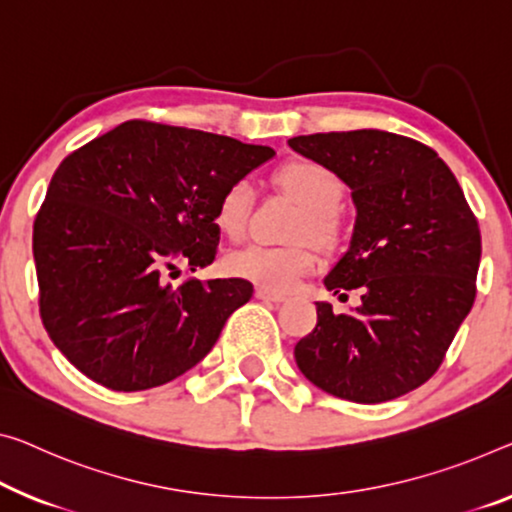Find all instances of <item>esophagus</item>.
Wrapping results in <instances>:
<instances>
[{"mask_svg":"<svg viewBox=\"0 0 512 512\" xmlns=\"http://www.w3.org/2000/svg\"><path fill=\"white\" fill-rule=\"evenodd\" d=\"M256 297H258V300H263V302H274V304L288 300V297L283 293H274V290H265V288H256Z\"/></svg>","mask_w":512,"mask_h":512,"instance_id":"1","label":"esophagus"}]
</instances>
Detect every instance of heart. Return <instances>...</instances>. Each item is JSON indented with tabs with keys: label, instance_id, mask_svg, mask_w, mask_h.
<instances>
[{
	"label": "heart",
	"instance_id": "heart-1",
	"mask_svg": "<svg viewBox=\"0 0 512 512\" xmlns=\"http://www.w3.org/2000/svg\"><path fill=\"white\" fill-rule=\"evenodd\" d=\"M274 183L304 208L295 238H311L320 245H334L341 235V215L336 206L343 199V180L318 160H290L274 171ZM254 185L238 178L224 187L215 208V222L231 240L247 233ZM318 265V251L309 240L297 245H263L254 242L226 258L233 277L249 279L265 290H290Z\"/></svg>",
	"mask_w": 512,
	"mask_h": 512
}]
</instances>
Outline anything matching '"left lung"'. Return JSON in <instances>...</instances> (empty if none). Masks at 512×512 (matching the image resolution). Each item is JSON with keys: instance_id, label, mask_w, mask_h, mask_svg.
I'll return each mask as SVG.
<instances>
[{"instance_id": "left-lung-1", "label": "left lung", "mask_w": 512, "mask_h": 512, "mask_svg": "<svg viewBox=\"0 0 512 512\" xmlns=\"http://www.w3.org/2000/svg\"><path fill=\"white\" fill-rule=\"evenodd\" d=\"M288 146L352 190L355 233L325 286L341 297L361 288L355 313L318 302V325L295 345L297 366L352 403L421 387L476 297L481 229L462 187L430 146L393 132H318Z\"/></svg>"}]
</instances>
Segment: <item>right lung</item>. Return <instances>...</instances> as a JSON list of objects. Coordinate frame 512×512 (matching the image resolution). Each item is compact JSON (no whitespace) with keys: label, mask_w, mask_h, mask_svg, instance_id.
<instances>
[{"label":"right lung","mask_w":512,"mask_h":512,"mask_svg":"<svg viewBox=\"0 0 512 512\" xmlns=\"http://www.w3.org/2000/svg\"><path fill=\"white\" fill-rule=\"evenodd\" d=\"M272 155L135 119L59 164L34 222L38 309L77 371L112 391H144L208 355L254 286L169 279L215 261L219 194Z\"/></svg>","instance_id":"1"}]
</instances>
